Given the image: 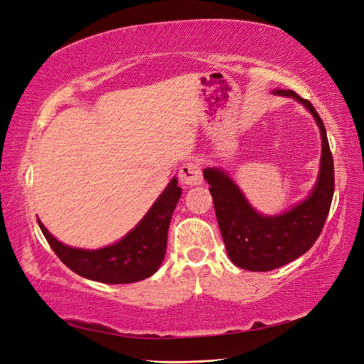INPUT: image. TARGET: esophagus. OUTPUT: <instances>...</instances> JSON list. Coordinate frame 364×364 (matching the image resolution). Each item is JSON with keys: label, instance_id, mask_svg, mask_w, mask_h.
Returning a JSON list of instances; mask_svg holds the SVG:
<instances>
[{"label": "esophagus", "instance_id": "esophagus-1", "mask_svg": "<svg viewBox=\"0 0 364 364\" xmlns=\"http://www.w3.org/2000/svg\"><path fill=\"white\" fill-rule=\"evenodd\" d=\"M179 179L182 183L188 185V186H194V185H200L203 181V174H202V168L200 165L197 162L188 161L185 162L181 170H179Z\"/></svg>", "mask_w": 364, "mask_h": 364}]
</instances>
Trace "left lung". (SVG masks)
I'll return each instance as SVG.
<instances>
[{
    "label": "left lung",
    "instance_id": "obj_1",
    "mask_svg": "<svg viewBox=\"0 0 364 364\" xmlns=\"http://www.w3.org/2000/svg\"><path fill=\"white\" fill-rule=\"evenodd\" d=\"M277 95L294 97L316 118L322 136L321 173L316 186L304 202L281 215H261L253 209L229 176L220 168H205L211 185L215 215L226 252L235 266L250 272H269L285 266L310 250L321 235L334 196V162L326 130L314 106L290 90Z\"/></svg>",
    "mask_w": 364,
    "mask_h": 364
}]
</instances>
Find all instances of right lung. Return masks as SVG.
<instances>
[{"label": "right lung", "instance_id": "add662e5", "mask_svg": "<svg viewBox=\"0 0 364 364\" xmlns=\"http://www.w3.org/2000/svg\"><path fill=\"white\" fill-rule=\"evenodd\" d=\"M182 194L173 178L144 218L130 232L103 249L85 250L60 243L39 220V228L59 259L83 278L105 284H130L155 273L167 250L170 220Z\"/></svg>", "mask_w": 364, "mask_h": 364}]
</instances>
